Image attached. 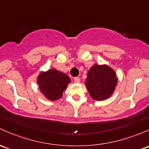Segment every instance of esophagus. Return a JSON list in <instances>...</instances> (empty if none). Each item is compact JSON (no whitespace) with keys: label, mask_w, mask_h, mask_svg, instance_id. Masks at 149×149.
Wrapping results in <instances>:
<instances>
[{"label":"esophagus","mask_w":149,"mask_h":149,"mask_svg":"<svg viewBox=\"0 0 149 149\" xmlns=\"http://www.w3.org/2000/svg\"><path fill=\"white\" fill-rule=\"evenodd\" d=\"M73 81H74V82L76 83H78L80 82V78L78 77H76V78H74Z\"/></svg>","instance_id":"34e87169"}]
</instances>
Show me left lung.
<instances>
[{"label":"left lung","instance_id":"8db88e82","mask_svg":"<svg viewBox=\"0 0 149 149\" xmlns=\"http://www.w3.org/2000/svg\"><path fill=\"white\" fill-rule=\"evenodd\" d=\"M118 78L115 71L106 64H95L90 68L86 86L92 99L104 100L113 94Z\"/></svg>","mask_w":149,"mask_h":149}]
</instances>
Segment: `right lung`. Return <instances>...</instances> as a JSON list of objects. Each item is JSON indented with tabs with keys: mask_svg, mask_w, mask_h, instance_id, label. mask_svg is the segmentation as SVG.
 Returning <instances> with one entry per match:
<instances>
[{
	"mask_svg": "<svg viewBox=\"0 0 149 149\" xmlns=\"http://www.w3.org/2000/svg\"><path fill=\"white\" fill-rule=\"evenodd\" d=\"M37 82L40 92L49 100L54 101L60 99L63 91H66L71 79L65 73L55 69L41 72L37 77Z\"/></svg>",
	"mask_w": 149,
	"mask_h": 149,
	"instance_id": "add662e5",
	"label": "right lung"
}]
</instances>
